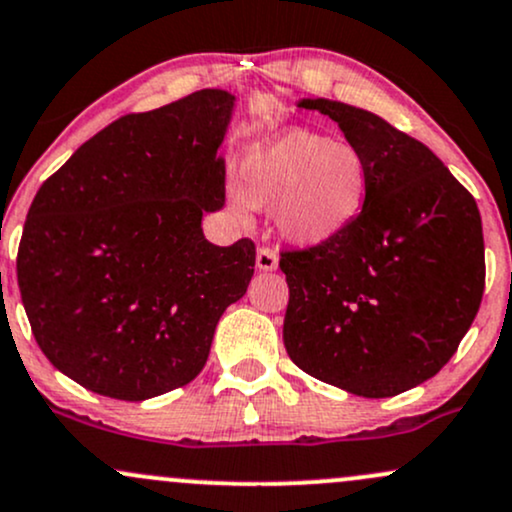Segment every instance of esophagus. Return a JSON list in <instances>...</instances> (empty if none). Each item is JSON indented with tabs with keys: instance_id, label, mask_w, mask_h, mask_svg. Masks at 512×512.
Masks as SVG:
<instances>
[{
	"instance_id": "esophagus-1",
	"label": "esophagus",
	"mask_w": 512,
	"mask_h": 512,
	"mask_svg": "<svg viewBox=\"0 0 512 512\" xmlns=\"http://www.w3.org/2000/svg\"><path fill=\"white\" fill-rule=\"evenodd\" d=\"M255 262L262 272H272V269H277V265H279V257H277V252L269 250V247H260V250H257Z\"/></svg>"
}]
</instances>
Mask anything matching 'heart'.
I'll return each mask as SVG.
<instances>
[{"label": "heart", "mask_w": 512, "mask_h": 512, "mask_svg": "<svg viewBox=\"0 0 512 512\" xmlns=\"http://www.w3.org/2000/svg\"><path fill=\"white\" fill-rule=\"evenodd\" d=\"M367 189L369 165L355 145L296 128L252 145L230 204L240 213L274 209L286 240L320 245L355 223Z\"/></svg>", "instance_id": "obj_1"}]
</instances>
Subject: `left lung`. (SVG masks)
I'll list each match as a JSON object with an SVG mask.
<instances>
[{"label": "left lung", "instance_id": "left-lung-1", "mask_svg": "<svg viewBox=\"0 0 512 512\" xmlns=\"http://www.w3.org/2000/svg\"><path fill=\"white\" fill-rule=\"evenodd\" d=\"M330 116L364 155L369 189L350 228L328 243L284 250V347L316 379L389 398L435 376L474 323L486 284L474 196L428 145L330 99Z\"/></svg>", "mask_w": 512, "mask_h": 512}]
</instances>
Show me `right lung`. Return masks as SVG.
<instances>
[{
    "mask_svg": "<svg viewBox=\"0 0 512 512\" xmlns=\"http://www.w3.org/2000/svg\"><path fill=\"white\" fill-rule=\"evenodd\" d=\"M235 97L201 89L89 138L28 209L16 257L33 338L84 389L145 401L189 384L255 274L250 238L218 247V157Z\"/></svg>",
    "mask_w": 512,
    "mask_h": 512,
    "instance_id": "obj_1",
    "label": "right lung"
}]
</instances>
